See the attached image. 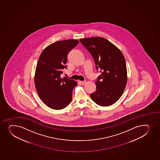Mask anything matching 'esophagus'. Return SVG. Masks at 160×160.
Wrapping results in <instances>:
<instances>
[{"label": "esophagus", "instance_id": "obj_1", "mask_svg": "<svg viewBox=\"0 0 160 160\" xmlns=\"http://www.w3.org/2000/svg\"><path fill=\"white\" fill-rule=\"evenodd\" d=\"M80 83L83 85V84H86V81H80Z\"/></svg>", "mask_w": 160, "mask_h": 160}]
</instances>
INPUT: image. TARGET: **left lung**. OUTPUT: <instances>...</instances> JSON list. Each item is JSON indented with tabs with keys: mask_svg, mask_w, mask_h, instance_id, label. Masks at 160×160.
<instances>
[{
	"mask_svg": "<svg viewBox=\"0 0 160 160\" xmlns=\"http://www.w3.org/2000/svg\"><path fill=\"white\" fill-rule=\"evenodd\" d=\"M80 41L94 58L101 72L96 82V91L90 97L101 106L113 105L122 96L127 84V68L122 52L108 40L101 37L81 38Z\"/></svg>",
	"mask_w": 160,
	"mask_h": 160,
	"instance_id": "left-lung-1",
	"label": "left lung"
}]
</instances>
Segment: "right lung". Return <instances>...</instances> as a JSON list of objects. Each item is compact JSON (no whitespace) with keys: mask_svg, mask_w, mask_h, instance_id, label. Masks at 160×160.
Returning <instances> with one entry per match:
<instances>
[{"mask_svg":"<svg viewBox=\"0 0 160 160\" xmlns=\"http://www.w3.org/2000/svg\"><path fill=\"white\" fill-rule=\"evenodd\" d=\"M79 42L77 40L55 42L45 48L38 58L35 86L40 99L50 108L60 110L72 100V90L78 83L60 75L62 69H67L69 52Z\"/></svg>","mask_w":160,"mask_h":160,"instance_id":"obj_1","label":"right lung"}]
</instances>
